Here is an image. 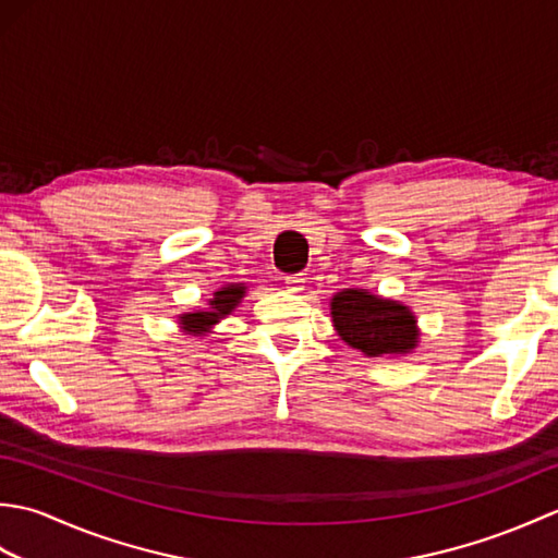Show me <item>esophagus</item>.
<instances>
[{"label": "esophagus", "mask_w": 558, "mask_h": 558, "mask_svg": "<svg viewBox=\"0 0 558 558\" xmlns=\"http://www.w3.org/2000/svg\"><path fill=\"white\" fill-rule=\"evenodd\" d=\"M304 282H306V278L302 276V272H300V276H288V278H286V286H288L290 292L304 290Z\"/></svg>", "instance_id": "1"}]
</instances>
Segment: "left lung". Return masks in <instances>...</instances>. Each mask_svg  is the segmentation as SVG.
I'll return each mask as SVG.
<instances>
[{"label":"left lung","mask_w":558,"mask_h":558,"mask_svg":"<svg viewBox=\"0 0 558 558\" xmlns=\"http://www.w3.org/2000/svg\"><path fill=\"white\" fill-rule=\"evenodd\" d=\"M338 336L369 357L410 352L417 326L408 306L381 300L364 290H342L330 302Z\"/></svg>","instance_id":"1"}]
</instances>
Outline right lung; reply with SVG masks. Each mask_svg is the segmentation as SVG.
<instances>
[{
    "label": "right lung",
    "instance_id": "obj_1",
    "mask_svg": "<svg viewBox=\"0 0 558 558\" xmlns=\"http://www.w3.org/2000/svg\"><path fill=\"white\" fill-rule=\"evenodd\" d=\"M244 294L242 286H228L213 294L210 300V312H196V314H184L182 316V326L186 330H206L213 324H218V318L225 314H230L236 304H240Z\"/></svg>",
    "mask_w": 558,
    "mask_h": 558
}]
</instances>
